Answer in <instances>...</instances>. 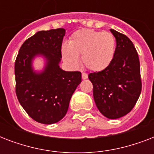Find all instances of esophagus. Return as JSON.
<instances>
[{
    "label": "esophagus",
    "mask_w": 154,
    "mask_h": 154,
    "mask_svg": "<svg viewBox=\"0 0 154 154\" xmlns=\"http://www.w3.org/2000/svg\"><path fill=\"white\" fill-rule=\"evenodd\" d=\"M82 79L85 80V79H87V78H88V75H87L85 72H82Z\"/></svg>",
    "instance_id": "obj_1"
}]
</instances>
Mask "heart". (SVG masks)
<instances>
[{
    "mask_svg": "<svg viewBox=\"0 0 154 154\" xmlns=\"http://www.w3.org/2000/svg\"><path fill=\"white\" fill-rule=\"evenodd\" d=\"M116 42L109 32H99L90 29H82L75 32L68 45H63V60L69 66L76 68L82 56V64L94 72L105 70L114 57Z\"/></svg>",
    "mask_w": 154,
    "mask_h": 154,
    "instance_id": "1",
    "label": "heart"
}]
</instances>
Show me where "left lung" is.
Segmentation results:
<instances>
[{"instance_id":"obj_1","label":"left lung","mask_w":154,"mask_h":154,"mask_svg":"<svg viewBox=\"0 0 154 154\" xmlns=\"http://www.w3.org/2000/svg\"><path fill=\"white\" fill-rule=\"evenodd\" d=\"M117 47L112 62L105 70L89 73L94 85V101L99 111L109 119L129 113L141 91L140 62L133 42L125 35L110 29Z\"/></svg>"}]
</instances>
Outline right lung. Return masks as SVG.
<instances>
[{
    "label": "right lung",
    "mask_w": 154,
    "mask_h": 154,
    "mask_svg": "<svg viewBox=\"0 0 154 154\" xmlns=\"http://www.w3.org/2000/svg\"><path fill=\"white\" fill-rule=\"evenodd\" d=\"M65 29L39 31L25 41L15 62L16 94L18 101L36 122L54 124L65 117L70 99L82 82V73L60 68ZM42 58V70L33 61Z\"/></svg>",
    "instance_id": "right-lung-1"
}]
</instances>
